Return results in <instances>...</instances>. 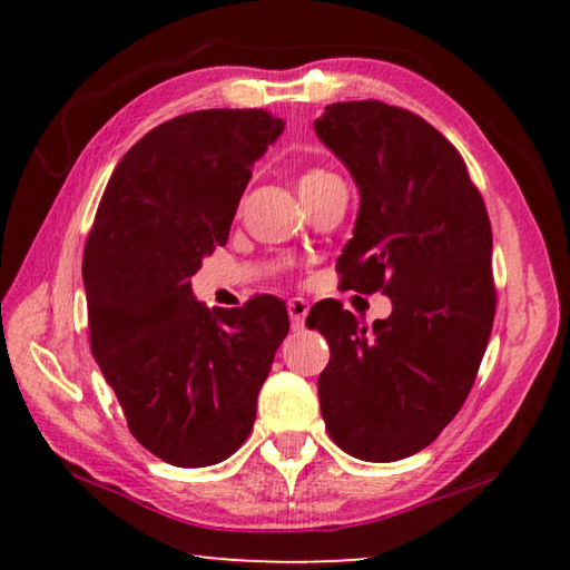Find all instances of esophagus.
I'll return each mask as SVG.
<instances>
[{
  "label": "esophagus",
  "mask_w": 570,
  "mask_h": 570,
  "mask_svg": "<svg viewBox=\"0 0 570 570\" xmlns=\"http://www.w3.org/2000/svg\"><path fill=\"white\" fill-rule=\"evenodd\" d=\"M288 320H292V326L294 330H304V322H306V314H308V304L304 302V298H288Z\"/></svg>",
  "instance_id": "1"
}]
</instances>
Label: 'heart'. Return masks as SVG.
<instances>
[{
  "mask_svg": "<svg viewBox=\"0 0 570 570\" xmlns=\"http://www.w3.org/2000/svg\"><path fill=\"white\" fill-rule=\"evenodd\" d=\"M330 176H334V173L324 170V168H308L302 173V176H298V188H306V186H312V183H320Z\"/></svg>",
  "mask_w": 570,
  "mask_h": 570,
  "instance_id": "obj_1",
  "label": "heart"
}]
</instances>
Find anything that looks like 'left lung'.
<instances>
[{
	"label": "left lung",
	"mask_w": 570,
	"mask_h": 570,
	"mask_svg": "<svg viewBox=\"0 0 570 570\" xmlns=\"http://www.w3.org/2000/svg\"><path fill=\"white\" fill-rule=\"evenodd\" d=\"M314 130L360 188L344 288L390 296L364 326L340 302L314 304L308 330L330 342L320 374L330 438L366 462L410 458L460 412L493 332V230L458 148L397 105H326Z\"/></svg>",
	"instance_id": "8db88e82"
}]
</instances>
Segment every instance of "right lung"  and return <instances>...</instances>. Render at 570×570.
<instances>
[{"instance_id": "right-lung-1", "label": "right lung", "mask_w": 570, "mask_h": 570, "mask_svg": "<svg viewBox=\"0 0 570 570\" xmlns=\"http://www.w3.org/2000/svg\"><path fill=\"white\" fill-rule=\"evenodd\" d=\"M284 132L266 110H196L125 153L85 244L90 350L132 438L176 468L244 445L256 397L288 334L276 296L236 308L196 302L190 276L230 220L250 166Z\"/></svg>"}]
</instances>
